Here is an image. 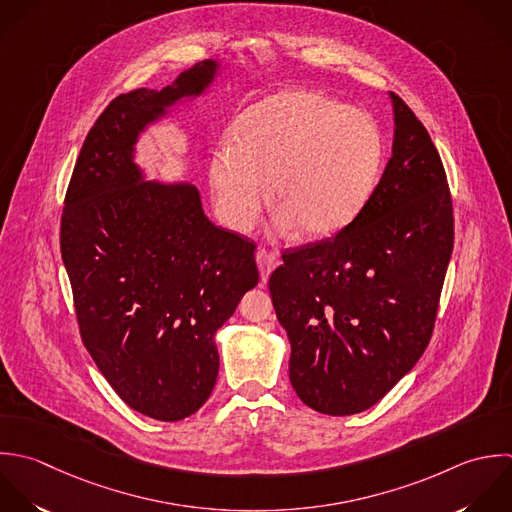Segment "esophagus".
Wrapping results in <instances>:
<instances>
[{"label":"esophagus","mask_w":512,"mask_h":512,"mask_svg":"<svg viewBox=\"0 0 512 512\" xmlns=\"http://www.w3.org/2000/svg\"><path fill=\"white\" fill-rule=\"evenodd\" d=\"M255 261H257V267H259V273H261V279L267 281L271 271L279 265V259L275 253H269L265 249H257L255 253Z\"/></svg>","instance_id":"esophagus-1"}]
</instances>
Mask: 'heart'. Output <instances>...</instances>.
Masks as SVG:
<instances>
[{
    "mask_svg": "<svg viewBox=\"0 0 512 512\" xmlns=\"http://www.w3.org/2000/svg\"><path fill=\"white\" fill-rule=\"evenodd\" d=\"M209 161L215 207L225 225L249 229L267 183L283 225L307 239L349 227L369 201L383 163L377 123L359 109L307 89L269 95L235 121Z\"/></svg>",
    "mask_w": 512,
    "mask_h": 512,
    "instance_id": "heart-1",
    "label": "heart"
}]
</instances>
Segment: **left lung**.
Returning a JSON list of instances; mask_svg holds the SVG:
<instances>
[{"label":"left lung","instance_id":"1","mask_svg":"<svg viewBox=\"0 0 512 512\" xmlns=\"http://www.w3.org/2000/svg\"><path fill=\"white\" fill-rule=\"evenodd\" d=\"M393 153L357 219L287 249L269 277L299 399L333 417L379 403L425 353L453 253V201L425 125L395 93Z\"/></svg>","mask_w":512,"mask_h":512}]
</instances>
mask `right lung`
Here are the masks:
<instances>
[{
    "label": "right lung",
    "mask_w": 512,
    "mask_h": 512,
    "mask_svg": "<svg viewBox=\"0 0 512 512\" xmlns=\"http://www.w3.org/2000/svg\"><path fill=\"white\" fill-rule=\"evenodd\" d=\"M219 73L195 63L163 89L115 97L89 129L61 215L67 269L85 349L133 411L181 421L209 399L217 329L259 283L255 245L213 225L191 183L147 181L139 135Z\"/></svg>",
    "instance_id": "obj_1"
}]
</instances>
